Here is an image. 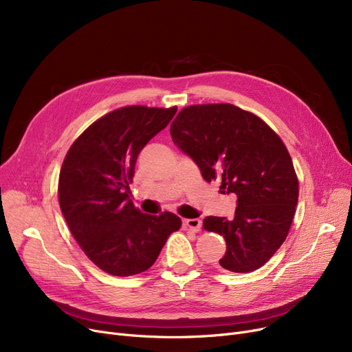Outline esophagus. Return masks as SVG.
Segmentation results:
<instances>
[{"label": "esophagus", "instance_id": "esophagus-1", "mask_svg": "<svg viewBox=\"0 0 352 352\" xmlns=\"http://www.w3.org/2000/svg\"><path fill=\"white\" fill-rule=\"evenodd\" d=\"M184 226L188 227L192 231H199V228L202 226V221L199 218H188L184 221Z\"/></svg>", "mask_w": 352, "mask_h": 352}]
</instances>
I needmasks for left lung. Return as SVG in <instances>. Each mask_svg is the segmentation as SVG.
<instances>
[{
	"label": "left lung",
	"mask_w": 352,
	"mask_h": 352,
	"mask_svg": "<svg viewBox=\"0 0 352 352\" xmlns=\"http://www.w3.org/2000/svg\"><path fill=\"white\" fill-rule=\"evenodd\" d=\"M170 133L206 181L218 178L221 188L236 195L232 219L204 218L207 231L226 238L221 268L251 272L263 267L285 241L298 202V179L281 138L232 104L184 108Z\"/></svg>",
	"instance_id": "left-lung-1"
}]
</instances>
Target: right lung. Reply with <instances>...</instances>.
<instances>
[{"label": "right lung", "mask_w": 352, "mask_h": 352, "mask_svg": "<svg viewBox=\"0 0 352 352\" xmlns=\"http://www.w3.org/2000/svg\"><path fill=\"white\" fill-rule=\"evenodd\" d=\"M175 113V107L116 109L91 124L65 155L58 181L61 212L85 255L107 274L146 271L181 227L175 214H142L128 199L138 154Z\"/></svg>", "instance_id": "obj_1"}]
</instances>
